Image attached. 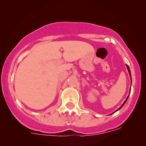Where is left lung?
Returning a JSON list of instances; mask_svg holds the SVG:
<instances>
[{
  "mask_svg": "<svg viewBox=\"0 0 146 146\" xmlns=\"http://www.w3.org/2000/svg\"><path fill=\"white\" fill-rule=\"evenodd\" d=\"M126 67H127V70H128L129 74V76H130V78H131V72H130V70H129V66H127V64H126ZM130 91H131V87H130V90H129V94H130ZM128 97H129V96H127V98H126V99H125V100L124 101V102H123V104H122V105H121V106H120V107H119V108L117 110H115V111H114V112H113L112 113H115V111H118V110H120V109L121 108H122V107L123 106V105H124V104H125V102H126V101L127 100V99H128ZM112 113H111V114H112ZM111 114H110V115H111Z\"/></svg>",
  "mask_w": 146,
  "mask_h": 146,
  "instance_id": "obj_1",
  "label": "left lung"
}]
</instances>
